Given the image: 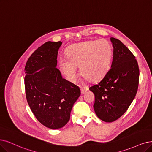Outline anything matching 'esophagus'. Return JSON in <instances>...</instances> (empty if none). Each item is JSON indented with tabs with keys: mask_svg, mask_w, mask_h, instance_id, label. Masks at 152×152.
<instances>
[{
	"mask_svg": "<svg viewBox=\"0 0 152 152\" xmlns=\"http://www.w3.org/2000/svg\"><path fill=\"white\" fill-rule=\"evenodd\" d=\"M88 90V87H81V92L82 94H85Z\"/></svg>",
	"mask_w": 152,
	"mask_h": 152,
	"instance_id": "obj_1",
	"label": "esophagus"
}]
</instances>
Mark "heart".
<instances>
[{"mask_svg": "<svg viewBox=\"0 0 152 152\" xmlns=\"http://www.w3.org/2000/svg\"><path fill=\"white\" fill-rule=\"evenodd\" d=\"M67 58L59 61L60 69L67 80L74 81L80 66L82 75L91 81L100 80L110 69L113 48L104 39L72 44L66 49Z\"/></svg>", "mask_w": 152, "mask_h": 152, "instance_id": "b5f03b06", "label": "heart"}]
</instances>
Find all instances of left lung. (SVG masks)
Here are the masks:
<instances>
[{"label":"left lung","instance_id":"left-lung-1","mask_svg":"<svg viewBox=\"0 0 152 152\" xmlns=\"http://www.w3.org/2000/svg\"><path fill=\"white\" fill-rule=\"evenodd\" d=\"M110 40L113 47L111 68L89 88L95 96V113L105 122L116 120L128 110L136 96L140 75L135 56L118 39Z\"/></svg>","mask_w":152,"mask_h":152}]
</instances>
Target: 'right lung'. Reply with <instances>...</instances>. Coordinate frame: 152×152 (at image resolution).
<instances>
[{"label": "right lung", "instance_id": "right-lung-1", "mask_svg": "<svg viewBox=\"0 0 152 152\" xmlns=\"http://www.w3.org/2000/svg\"><path fill=\"white\" fill-rule=\"evenodd\" d=\"M62 42L48 41L28 59L24 78L26 99L37 120L49 128L63 127L70 119L79 87L63 78L56 68Z\"/></svg>", "mask_w": 152, "mask_h": 152}]
</instances>
